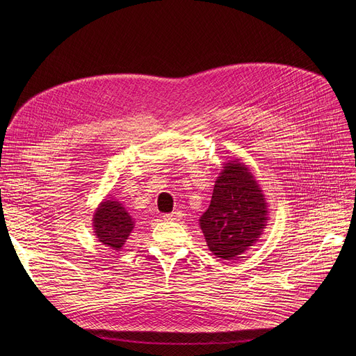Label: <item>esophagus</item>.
<instances>
[{
  "instance_id": "1",
  "label": "esophagus",
  "mask_w": 356,
  "mask_h": 356,
  "mask_svg": "<svg viewBox=\"0 0 356 356\" xmlns=\"http://www.w3.org/2000/svg\"><path fill=\"white\" fill-rule=\"evenodd\" d=\"M163 218H165L166 221H179V220L181 218V213H180V211H173V213H170V214H165Z\"/></svg>"
}]
</instances>
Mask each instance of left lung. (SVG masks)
I'll use <instances>...</instances> for the list:
<instances>
[{
	"label": "left lung",
	"mask_w": 356,
	"mask_h": 356,
	"mask_svg": "<svg viewBox=\"0 0 356 356\" xmlns=\"http://www.w3.org/2000/svg\"><path fill=\"white\" fill-rule=\"evenodd\" d=\"M266 195L248 165L239 159L224 163L210 206L200 228L217 258L231 261L257 243L269 221Z\"/></svg>",
	"instance_id": "obj_1"
}]
</instances>
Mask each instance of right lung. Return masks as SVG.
<instances>
[{
  "instance_id": "add662e5",
  "label": "right lung",
  "mask_w": 356,
  "mask_h": 356,
  "mask_svg": "<svg viewBox=\"0 0 356 356\" xmlns=\"http://www.w3.org/2000/svg\"><path fill=\"white\" fill-rule=\"evenodd\" d=\"M135 227V220L117 198H104L92 216L94 235L113 250H121Z\"/></svg>"
}]
</instances>
